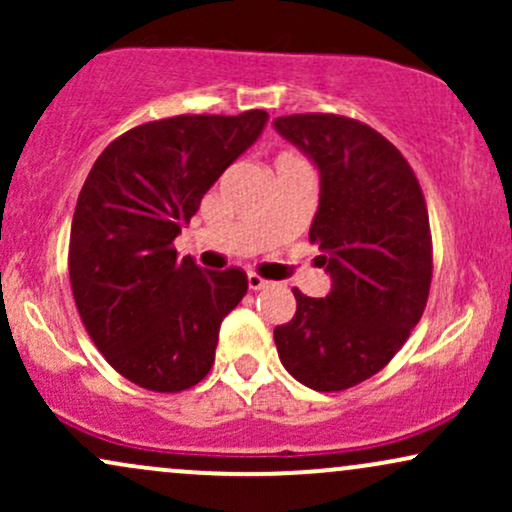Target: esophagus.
I'll list each match as a JSON object with an SVG mask.
<instances>
[{"label":"esophagus","instance_id":"esophagus-1","mask_svg":"<svg viewBox=\"0 0 512 512\" xmlns=\"http://www.w3.org/2000/svg\"><path fill=\"white\" fill-rule=\"evenodd\" d=\"M248 286H250L252 291H260V289H267V286H269V281H267V279H262L260 274L250 272V274H248Z\"/></svg>","mask_w":512,"mask_h":512}]
</instances>
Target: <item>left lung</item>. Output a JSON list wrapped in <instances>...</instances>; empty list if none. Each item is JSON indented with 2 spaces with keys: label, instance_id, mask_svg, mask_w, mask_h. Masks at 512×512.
Wrapping results in <instances>:
<instances>
[{
  "label": "left lung",
  "instance_id": "8db88e82",
  "mask_svg": "<svg viewBox=\"0 0 512 512\" xmlns=\"http://www.w3.org/2000/svg\"><path fill=\"white\" fill-rule=\"evenodd\" d=\"M281 137L320 170L310 243L332 276L327 298L293 289L296 315L274 330L279 358L317 392L349 390L407 342L424 315L433 243L419 180L392 142L354 117H276Z\"/></svg>",
  "mask_w": 512,
  "mask_h": 512
}]
</instances>
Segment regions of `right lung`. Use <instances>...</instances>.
Segmentation results:
<instances>
[{"mask_svg":"<svg viewBox=\"0 0 512 512\" xmlns=\"http://www.w3.org/2000/svg\"><path fill=\"white\" fill-rule=\"evenodd\" d=\"M264 122V110L144 122L93 163L69 233V281L88 337L129 383L182 392L214 366L221 320L248 276L178 260L173 240Z\"/></svg>","mask_w":512,"mask_h":512,"instance_id":"1","label":"right lung"}]
</instances>
